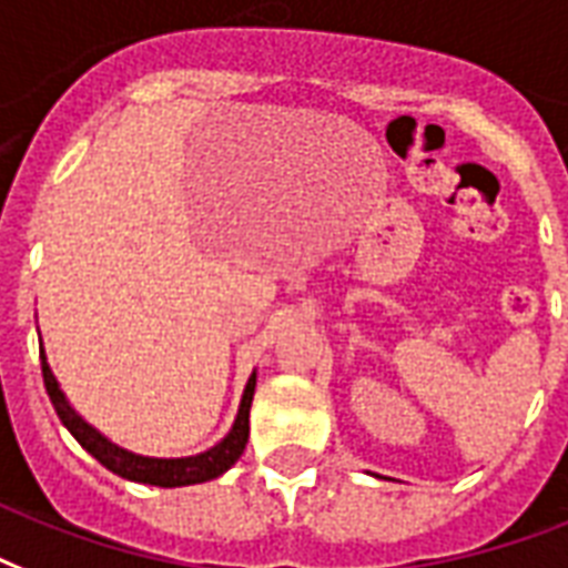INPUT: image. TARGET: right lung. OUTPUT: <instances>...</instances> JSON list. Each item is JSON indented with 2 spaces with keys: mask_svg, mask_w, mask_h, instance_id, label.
Returning <instances> with one entry per match:
<instances>
[{
  "mask_svg": "<svg viewBox=\"0 0 568 568\" xmlns=\"http://www.w3.org/2000/svg\"><path fill=\"white\" fill-rule=\"evenodd\" d=\"M41 371H43V385H47V394H50V403L55 408V415L68 433L77 438L82 447H85L97 463L109 468L118 477L133 483H148V486H160V489H178V486H195V483H206L222 477L231 465L243 456L245 444H248V412H252L254 399V385H257V373L248 376L243 390V399H240V408H236L234 426L227 429L222 442L213 444L210 450L195 453V456H180V459H156V456H142V453L126 450V447H118L115 442H109L100 429L88 424L85 417L79 415L77 408L70 406V399L64 397L55 373H52L50 362H47V353H43L41 344Z\"/></svg>",
  "mask_w": 568,
  "mask_h": 568,
  "instance_id": "add662e5",
  "label": "right lung"
}]
</instances>
